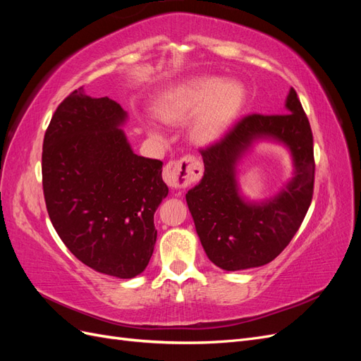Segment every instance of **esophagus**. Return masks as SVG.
<instances>
[{
    "mask_svg": "<svg viewBox=\"0 0 361 361\" xmlns=\"http://www.w3.org/2000/svg\"><path fill=\"white\" fill-rule=\"evenodd\" d=\"M202 176V164L197 158L185 157L176 161H170L164 167L162 178L171 188H187Z\"/></svg>",
    "mask_w": 361,
    "mask_h": 361,
    "instance_id": "obj_1",
    "label": "esophagus"
}]
</instances>
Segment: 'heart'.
Returning <instances> with one entry per match:
<instances>
[{
  "mask_svg": "<svg viewBox=\"0 0 361 361\" xmlns=\"http://www.w3.org/2000/svg\"><path fill=\"white\" fill-rule=\"evenodd\" d=\"M244 102L243 87L235 81L221 82L215 76H199L162 92L154 102L157 116L166 123H190V135L200 146L215 143L226 133ZM152 135L161 137L155 125H149Z\"/></svg>",
  "mask_w": 361,
  "mask_h": 361,
  "instance_id": "b5f03b06",
  "label": "heart"
}]
</instances>
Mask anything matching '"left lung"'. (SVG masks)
Wrapping results in <instances>:
<instances>
[{
    "mask_svg": "<svg viewBox=\"0 0 361 361\" xmlns=\"http://www.w3.org/2000/svg\"><path fill=\"white\" fill-rule=\"evenodd\" d=\"M260 137L290 149L294 178L274 200L250 204L238 194L235 162ZM200 154L204 173L187 203L207 257L226 271L269 264L297 233L313 197V135L297 92L290 89L285 113L245 116Z\"/></svg>",
    "mask_w": 361,
    "mask_h": 361,
    "instance_id": "left-lung-1",
    "label": "left lung"
}]
</instances>
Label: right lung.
Returning <instances> with one entry per match:
<instances>
[{
  "label": "right lung",
  "mask_w": 361,
  "mask_h": 361,
  "mask_svg": "<svg viewBox=\"0 0 361 361\" xmlns=\"http://www.w3.org/2000/svg\"><path fill=\"white\" fill-rule=\"evenodd\" d=\"M126 111L82 87L54 113L43 138L42 183L51 223L84 265L118 279L154 253V215L169 188L162 162L135 155L120 126Z\"/></svg>",
  "instance_id": "right-lung-1"
}]
</instances>
